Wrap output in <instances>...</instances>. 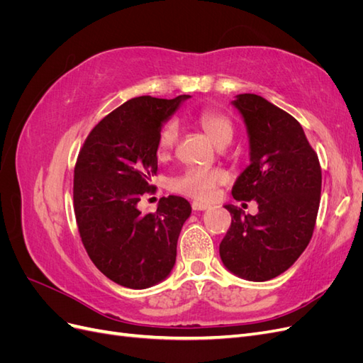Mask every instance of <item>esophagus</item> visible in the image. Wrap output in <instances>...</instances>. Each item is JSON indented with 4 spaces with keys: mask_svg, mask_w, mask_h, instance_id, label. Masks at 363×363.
Segmentation results:
<instances>
[{
    "mask_svg": "<svg viewBox=\"0 0 363 363\" xmlns=\"http://www.w3.org/2000/svg\"><path fill=\"white\" fill-rule=\"evenodd\" d=\"M192 208L196 212H201V211H206V208H208V204L206 203H201V201H194L192 203Z\"/></svg>",
    "mask_w": 363,
    "mask_h": 363,
    "instance_id": "obj_1",
    "label": "esophagus"
}]
</instances>
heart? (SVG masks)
I'll return each mask as SVG.
<instances>
[{
  "label": "heart",
  "mask_w": 363,
  "mask_h": 363,
  "mask_svg": "<svg viewBox=\"0 0 363 363\" xmlns=\"http://www.w3.org/2000/svg\"><path fill=\"white\" fill-rule=\"evenodd\" d=\"M196 123L201 125L207 136L211 138L218 147H221L233 138V125L225 115L216 111H203L196 116ZM179 139V124L169 121L164 124L159 133V150L160 152L169 151ZM228 175L223 169H201L192 168L179 175L171 182V189L192 196L196 200H211L215 195L218 186L227 183Z\"/></svg>",
  "instance_id": "obj_1"
}]
</instances>
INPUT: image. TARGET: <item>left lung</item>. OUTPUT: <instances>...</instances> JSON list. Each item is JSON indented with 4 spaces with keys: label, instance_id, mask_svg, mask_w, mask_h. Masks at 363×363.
I'll return each mask as SVG.
<instances>
[{
    "label": "left lung",
    "instance_id": "1",
    "mask_svg": "<svg viewBox=\"0 0 363 363\" xmlns=\"http://www.w3.org/2000/svg\"><path fill=\"white\" fill-rule=\"evenodd\" d=\"M247 127L250 164L232 194L257 201V215L224 207L232 225L219 244L224 267L250 281H267L294 265L309 245L321 196V167L298 121L265 98L236 95Z\"/></svg>",
    "mask_w": 363,
    "mask_h": 363
}]
</instances>
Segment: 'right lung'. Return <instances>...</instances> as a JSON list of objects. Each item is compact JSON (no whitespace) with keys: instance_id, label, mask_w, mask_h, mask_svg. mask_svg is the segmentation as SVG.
<instances>
[{"instance_id":"add662e5","label":"right lung","mask_w":363,"mask_h":363,"mask_svg":"<svg viewBox=\"0 0 363 363\" xmlns=\"http://www.w3.org/2000/svg\"><path fill=\"white\" fill-rule=\"evenodd\" d=\"M188 98H131L94 127L77 159L74 212L82 242L94 265L121 286L151 288L175 265L189 201L163 196L156 213L145 215L138 203L155 191L160 130Z\"/></svg>"}]
</instances>
